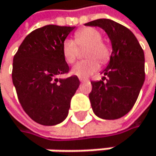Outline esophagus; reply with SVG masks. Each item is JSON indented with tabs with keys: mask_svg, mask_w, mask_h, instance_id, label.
<instances>
[{
	"mask_svg": "<svg viewBox=\"0 0 156 156\" xmlns=\"http://www.w3.org/2000/svg\"><path fill=\"white\" fill-rule=\"evenodd\" d=\"M80 82H85V81H89V80H86V79H82V77H80Z\"/></svg>",
	"mask_w": 156,
	"mask_h": 156,
	"instance_id": "1",
	"label": "esophagus"
}]
</instances>
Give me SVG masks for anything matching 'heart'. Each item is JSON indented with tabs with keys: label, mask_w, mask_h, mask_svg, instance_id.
<instances>
[{
	"label": "heart",
	"mask_w": 156,
	"mask_h": 156,
	"mask_svg": "<svg viewBox=\"0 0 156 156\" xmlns=\"http://www.w3.org/2000/svg\"><path fill=\"white\" fill-rule=\"evenodd\" d=\"M88 45L86 56L90 59L76 62L72 69V74L79 77H88L100 68V62H107L110 57V50L102 42V34L94 28H84L75 33L74 41L66 39L62 46V56L65 62L73 63L79 53L78 47Z\"/></svg>",
	"instance_id": "heart-1"
}]
</instances>
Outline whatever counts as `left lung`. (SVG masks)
I'll use <instances>...</instances> for the list:
<instances>
[{
  "label": "left lung",
  "mask_w": 156,
  "mask_h": 156,
  "mask_svg": "<svg viewBox=\"0 0 156 156\" xmlns=\"http://www.w3.org/2000/svg\"><path fill=\"white\" fill-rule=\"evenodd\" d=\"M85 26L103 29L112 46L109 62L101 72L103 79L91 82L92 108L101 119H119L131 110L144 83L143 49L129 29L111 20L100 19Z\"/></svg>",
  "instance_id": "1"
}]
</instances>
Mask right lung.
Here are the masks:
<instances>
[{
    "label": "right lung",
    "mask_w": 156,
    "mask_h": 156,
    "mask_svg": "<svg viewBox=\"0 0 156 156\" xmlns=\"http://www.w3.org/2000/svg\"><path fill=\"white\" fill-rule=\"evenodd\" d=\"M74 29L38 28L25 37L14 56L12 80L20 103L30 118L42 125H56L66 119L80 83L76 76L57 77L69 71L62 46Z\"/></svg>",
    "instance_id": "obj_1"
}]
</instances>
